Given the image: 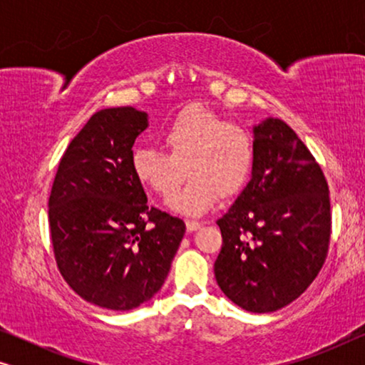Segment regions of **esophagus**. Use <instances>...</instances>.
<instances>
[{"mask_svg": "<svg viewBox=\"0 0 365 365\" xmlns=\"http://www.w3.org/2000/svg\"><path fill=\"white\" fill-rule=\"evenodd\" d=\"M202 226V222H199V221H191V219H189V221H186V229L189 232H194V231H197L199 227Z\"/></svg>", "mask_w": 365, "mask_h": 365, "instance_id": "esophagus-1", "label": "esophagus"}]
</instances>
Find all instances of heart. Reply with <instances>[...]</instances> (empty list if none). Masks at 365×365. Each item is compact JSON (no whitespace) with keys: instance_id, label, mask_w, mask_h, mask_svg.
<instances>
[{"instance_id":"1","label":"heart","mask_w":365,"mask_h":365,"mask_svg":"<svg viewBox=\"0 0 365 365\" xmlns=\"http://www.w3.org/2000/svg\"><path fill=\"white\" fill-rule=\"evenodd\" d=\"M164 154L138 148L131 154L134 176L159 196L169 197L189 174V182L169 199L184 216H201L217 196L236 194L251 173L254 141L246 129L201 106L186 108L163 131Z\"/></svg>"}]
</instances>
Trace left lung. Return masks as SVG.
<instances>
[{
  "label": "left lung",
  "instance_id": "1",
  "mask_svg": "<svg viewBox=\"0 0 365 365\" xmlns=\"http://www.w3.org/2000/svg\"><path fill=\"white\" fill-rule=\"evenodd\" d=\"M251 181L217 226L214 274L244 311L266 314L301 296L317 277L331 239L322 169L294 129L277 118L254 126Z\"/></svg>",
  "mask_w": 365,
  "mask_h": 365
}]
</instances>
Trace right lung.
<instances>
[{
    "instance_id": "1",
    "label": "right lung",
    "mask_w": 365,
    "mask_h": 365,
    "mask_svg": "<svg viewBox=\"0 0 365 365\" xmlns=\"http://www.w3.org/2000/svg\"><path fill=\"white\" fill-rule=\"evenodd\" d=\"M148 114L101 109L69 143L48 202L59 272L78 296L111 311L148 302L166 281L186 224L148 206L131 168Z\"/></svg>"
}]
</instances>
